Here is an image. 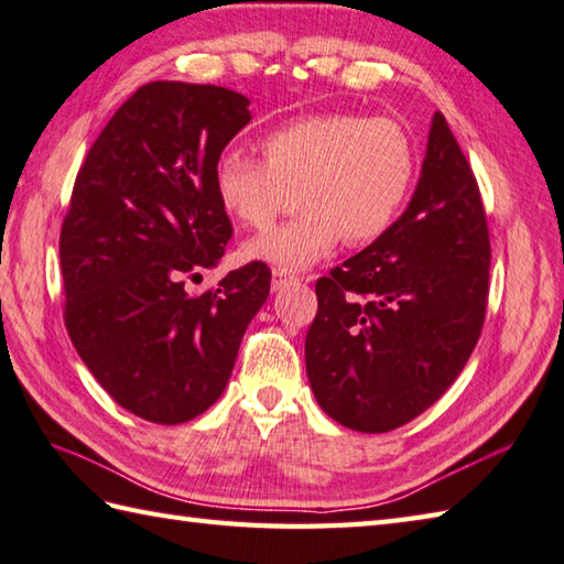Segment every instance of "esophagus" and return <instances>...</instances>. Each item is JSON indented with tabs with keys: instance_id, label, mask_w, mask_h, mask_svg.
Wrapping results in <instances>:
<instances>
[{
	"instance_id": "1",
	"label": "esophagus",
	"mask_w": 564,
	"mask_h": 564,
	"mask_svg": "<svg viewBox=\"0 0 564 564\" xmlns=\"http://www.w3.org/2000/svg\"><path fill=\"white\" fill-rule=\"evenodd\" d=\"M294 280V274H290L286 270H272V290L278 292L282 286H286Z\"/></svg>"
}]
</instances>
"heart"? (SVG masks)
I'll list each match as a JSON object with an SVG mask.
<instances>
[{"instance_id":"obj_1","label":"heart","mask_w":564,"mask_h":564,"mask_svg":"<svg viewBox=\"0 0 564 564\" xmlns=\"http://www.w3.org/2000/svg\"><path fill=\"white\" fill-rule=\"evenodd\" d=\"M262 159L223 152L214 169L220 206L254 230L280 216L296 188L302 210L290 223L246 242L248 260L304 270L344 240L366 246L395 218L417 176V147L392 117L318 112L262 137Z\"/></svg>"}]
</instances>
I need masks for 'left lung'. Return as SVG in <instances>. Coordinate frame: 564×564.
Listing matches in <instances>:
<instances>
[{
  "instance_id": "left-lung-1",
  "label": "left lung",
  "mask_w": 564,
  "mask_h": 564,
  "mask_svg": "<svg viewBox=\"0 0 564 564\" xmlns=\"http://www.w3.org/2000/svg\"><path fill=\"white\" fill-rule=\"evenodd\" d=\"M488 264L479 184L434 112L405 214L316 282L304 356L328 417L356 432H390L434 405L481 336Z\"/></svg>"
}]
</instances>
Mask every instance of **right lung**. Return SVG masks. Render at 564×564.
<instances>
[{"mask_svg": "<svg viewBox=\"0 0 564 564\" xmlns=\"http://www.w3.org/2000/svg\"><path fill=\"white\" fill-rule=\"evenodd\" d=\"M218 85L154 80L110 122L76 176L61 228L66 328L105 392L137 417L182 424L226 390L270 294L262 262L186 294L232 236L214 186L226 144L252 117Z\"/></svg>", "mask_w": 564, "mask_h": 564, "instance_id": "add662e5", "label": "right lung"}]
</instances>
